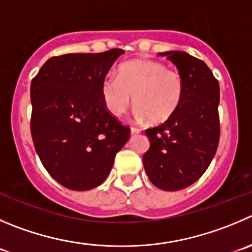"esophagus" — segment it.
Segmentation results:
<instances>
[{
	"label": "esophagus",
	"instance_id": "1",
	"mask_svg": "<svg viewBox=\"0 0 252 252\" xmlns=\"http://www.w3.org/2000/svg\"><path fill=\"white\" fill-rule=\"evenodd\" d=\"M141 130L140 128H136V127H131V135H137V133H140Z\"/></svg>",
	"mask_w": 252,
	"mask_h": 252
}]
</instances>
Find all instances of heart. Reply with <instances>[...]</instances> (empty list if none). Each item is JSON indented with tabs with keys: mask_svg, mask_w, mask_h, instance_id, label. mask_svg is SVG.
<instances>
[{
	"mask_svg": "<svg viewBox=\"0 0 252 252\" xmlns=\"http://www.w3.org/2000/svg\"><path fill=\"white\" fill-rule=\"evenodd\" d=\"M183 78L177 70L150 59H135L121 64L117 76L107 74L101 81V96L109 112L120 117L127 111L135 96L136 116L153 124L168 121L182 102Z\"/></svg>",
	"mask_w": 252,
	"mask_h": 252,
	"instance_id": "obj_1",
	"label": "heart"
}]
</instances>
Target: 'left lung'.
Wrapping results in <instances>:
<instances>
[{"mask_svg": "<svg viewBox=\"0 0 252 252\" xmlns=\"http://www.w3.org/2000/svg\"><path fill=\"white\" fill-rule=\"evenodd\" d=\"M158 54L177 66L184 92L173 116L160 126L146 130L150 148L142 162L156 187L173 191L198 181L214 158L220 137V88L200 59L181 50Z\"/></svg>", "mask_w": 252, "mask_h": 252, "instance_id": "8db88e82", "label": "left lung"}]
</instances>
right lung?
Returning <instances> with one entry per match:
<instances>
[{"label":"right lung","mask_w":252,"mask_h":252,"mask_svg":"<svg viewBox=\"0 0 252 252\" xmlns=\"http://www.w3.org/2000/svg\"><path fill=\"white\" fill-rule=\"evenodd\" d=\"M122 49L48 59L31 84V132L48 173L71 190L96 188L130 138L106 110L101 81Z\"/></svg>","instance_id":"obj_1"}]
</instances>
